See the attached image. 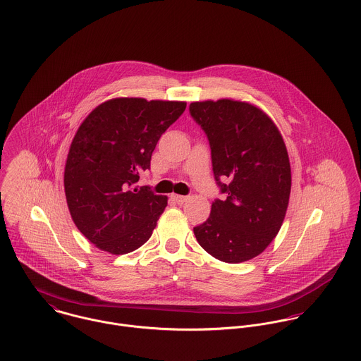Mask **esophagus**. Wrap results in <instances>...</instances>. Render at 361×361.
<instances>
[{
  "label": "esophagus",
  "mask_w": 361,
  "mask_h": 361,
  "mask_svg": "<svg viewBox=\"0 0 361 361\" xmlns=\"http://www.w3.org/2000/svg\"><path fill=\"white\" fill-rule=\"evenodd\" d=\"M171 199H172L176 204H183V203L188 200L186 196H180V195H172Z\"/></svg>",
  "instance_id": "34e87169"
}]
</instances>
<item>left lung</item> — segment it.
<instances>
[{
    "label": "left lung",
    "instance_id": "left-lung-1",
    "mask_svg": "<svg viewBox=\"0 0 361 361\" xmlns=\"http://www.w3.org/2000/svg\"><path fill=\"white\" fill-rule=\"evenodd\" d=\"M189 109L206 132L214 176L226 196L215 199L208 219L193 229L196 239L224 262L252 259L278 235L289 204L292 175L282 135L246 102H195Z\"/></svg>",
    "mask_w": 361,
    "mask_h": 361
}]
</instances>
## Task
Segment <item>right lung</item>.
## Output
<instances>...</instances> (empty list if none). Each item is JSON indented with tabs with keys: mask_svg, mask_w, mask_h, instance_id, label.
Here are the masks:
<instances>
[{
	"mask_svg": "<svg viewBox=\"0 0 361 361\" xmlns=\"http://www.w3.org/2000/svg\"><path fill=\"white\" fill-rule=\"evenodd\" d=\"M185 108V102L119 97L96 106L79 126L63 188L75 225L97 249L126 255L150 239L168 197L136 183Z\"/></svg>",
	"mask_w": 361,
	"mask_h": 361,
	"instance_id": "add662e5",
	"label": "right lung"
}]
</instances>
